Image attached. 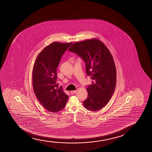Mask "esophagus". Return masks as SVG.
<instances>
[{
	"instance_id": "1",
	"label": "esophagus",
	"mask_w": 152,
	"mask_h": 152,
	"mask_svg": "<svg viewBox=\"0 0 152 152\" xmlns=\"http://www.w3.org/2000/svg\"><path fill=\"white\" fill-rule=\"evenodd\" d=\"M76 92V90H73V91H71L70 93H71L72 94H75Z\"/></svg>"
}]
</instances>
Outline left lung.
<instances>
[{"label":"left lung","instance_id":"left-lung-1","mask_svg":"<svg viewBox=\"0 0 152 152\" xmlns=\"http://www.w3.org/2000/svg\"><path fill=\"white\" fill-rule=\"evenodd\" d=\"M86 63V73L92 79L87 88L88 97L83 105L88 110L96 111L108 103L116 85V69L114 58L104 43L97 38L76 42L69 49Z\"/></svg>","mask_w":152,"mask_h":152}]
</instances>
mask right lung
<instances>
[{
	"mask_svg": "<svg viewBox=\"0 0 152 152\" xmlns=\"http://www.w3.org/2000/svg\"><path fill=\"white\" fill-rule=\"evenodd\" d=\"M72 44V42H52L40 52L34 64V91L44 108L50 112L62 110L69 98L62 86L58 87L56 69L63 54Z\"/></svg>",
	"mask_w": 152,
	"mask_h": 152,
	"instance_id": "obj_1",
	"label": "right lung"
}]
</instances>
